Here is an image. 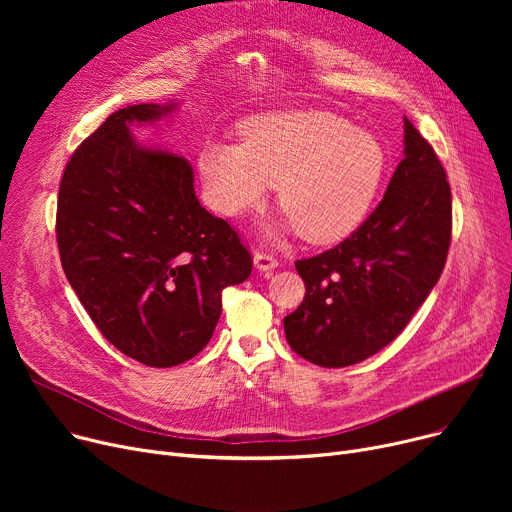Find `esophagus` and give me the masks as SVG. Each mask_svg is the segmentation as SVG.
<instances>
[{"label": "esophagus", "mask_w": 512, "mask_h": 512, "mask_svg": "<svg viewBox=\"0 0 512 512\" xmlns=\"http://www.w3.org/2000/svg\"><path fill=\"white\" fill-rule=\"evenodd\" d=\"M253 261H255L257 270H261V272H270V270H274V267H278V259L267 251H255Z\"/></svg>", "instance_id": "34e87169"}]
</instances>
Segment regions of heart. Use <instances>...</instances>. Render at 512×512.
<instances>
[{
  "label": "heart",
  "instance_id": "heart-1",
  "mask_svg": "<svg viewBox=\"0 0 512 512\" xmlns=\"http://www.w3.org/2000/svg\"><path fill=\"white\" fill-rule=\"evenodd\" d=\"M240 132L242 145L209 141L197 159L207 203L226 218L280 184V207L301 236L338 240L363 222L386 176L382 141L330 112L259 116Z\"/></svg>",
  "mask_w": 512,
  "mask_h": 512
}]
</instances>
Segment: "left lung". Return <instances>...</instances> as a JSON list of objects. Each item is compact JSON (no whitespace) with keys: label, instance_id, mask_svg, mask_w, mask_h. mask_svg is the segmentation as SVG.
<instances>
[{"label":"left lung","instance_id":"8db88e82","mask_svg":"<svg viewBox=\"0 0 512 512\" xmlns=\"http://www.w3.org/2000/svg\"><path fill=\"white\" fill-rule=\"evenodd\" d=\"M450 236L446 172L405 118V157L380 205L340 245L294 263L305 299L284 317L292 351L319 367L355 365L382 351L440 280Z\"/></svg>","mask_w":512,"mask_h":512}]
</instances>
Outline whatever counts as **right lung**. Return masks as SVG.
<instances>
[{
    "label": "right lung",
    "mask_w": 512,
    "mask_h": 512,
    "mask_svg": "<svg viewBox=\"0 0 512 512\" xmlns=\"http://www.w3.org/2000/svg\"><path fill=\"white\" fill-rule=\"evenodd\" d=\"M174 107L114 112L72 153L58 193L70 286L103 338L147 367L201 353L222 315V290L253 270L238 232L201 207L191 164L132 139V122Z\"/></svg>",
    "instance_id": "1"
}]
</instances>
